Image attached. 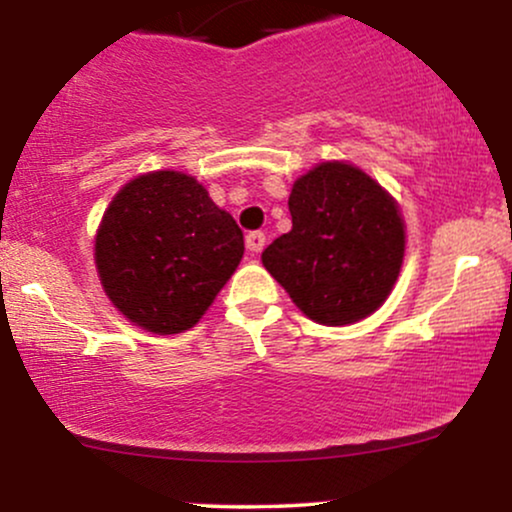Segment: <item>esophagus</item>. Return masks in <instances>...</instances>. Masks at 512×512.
I'll return each instance as SVG.
<instances>
[{
	"label": "esophagus",
	"mask_w": 512,
	"mask_h": 512,
	"mask_svg": "<svg viewBox=\"0 0 512 512\" xmlns=\"http://www.w3.org/2000/svg\"><path fill=\"white\" fill-rule=\"evenodd\" d=\"M245 245H248L250 252H262L264 245H267V236L262 231H250L245 236Z\"/></svg>",
	"instance_id": "34e87169"
}]
</instances>
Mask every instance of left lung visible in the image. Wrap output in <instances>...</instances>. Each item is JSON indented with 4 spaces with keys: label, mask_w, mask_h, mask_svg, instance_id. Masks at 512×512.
<instances>
[{
    "label": "left lung",
    "mask_w": 512,
    "mask_h": 512,
    "mask_svg": "<svg viewBox=\"0 0 512 512\" xmlns=\"http://www.w3.org/2000/svg\"><path fill=\"white\" fill-rule=\"evenodd\" d=\"M293 228L262 252L267 272L320 325H351L383 305L404 257V223L383 187L349 163L296 180Z\"/></svg>",
    "instance_id": "obj_1"
}]
</instances>
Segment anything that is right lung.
Instances as JSON below:
<instances>
[{
  "label": "right lung",
  "mask_w": 512,
  "mask_h": 512,
  "mask_svg": "<svg viewBox=\"0 0 512 512\" xmlns=\"http://www.w3.org/2000/svg\"><path fill=\"white\" fill-rule=\"evenodd\" d=\"M243 231L178 170L117 192L96 236V267L122 315L156 334L190 330L243 257Z\"/></svg>",
  "instance_id": "add662e5"
}]
</instances>
